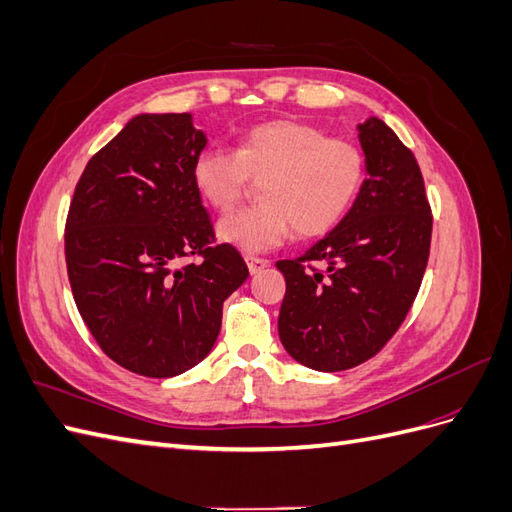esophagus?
Returning <instances> with one entry per match:
<instances>
[{
	"label": "esophagus",
	"instance_id": "obj_1",
	"mask_svg": "<svg viewBox=\"0 0 512 512\" xmlns=\"http://www.w3.org/2000/svg\"><path fill=\"white\" fill-rule=\"evenodd\" d=\"M245 262H247V269H250V273H260L265 267H269V260L267 258H258V256H245Z\"/></svg>",
	"mask_w": 512,
	"mask_h": 512
}]
</instances>
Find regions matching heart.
<instances>
[{
    "instance_id": "1",
    "label": "heart",
    "mask_w": 512,
    "mask_h": 512,
    "mask_svg": "<svg viewBox=\"0 0 512 512\" xmlns=\"http://www.w3.org/2000/svg\"><path fill=\"white\" fill-rule=\"evenodd\" d=\"M365 173L359 145L292 119L258 123L241 134L235 151L209 147L192 164L196 192L220 213L235 209L252 181L262 179V203L218 224V237L247 254L273 250L292 230L320 237L335 228L359 196Z\"/></svg>"
}]
</instances>
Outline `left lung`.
I'll return each mask as SVG.
<instances>
[{
  "label": "left lung",
  "mask_w": 512,
  "mask_h": 512,
  "mask_svg": "<svg viewBox=\"0 0 512 512\" xmlns=\"http://www.w3.org/2000/svg\"><path fill=\"white\" fill-rule=\"evenodd\" d=\"M367 173L352 209L294 260L286 277L280 339L316 371L369 361L397 333L421 288L433 215L414 153L384 121L359 126Z\"/></svg>",
  "instance_id": "left-lung-1"
}]
</instances>
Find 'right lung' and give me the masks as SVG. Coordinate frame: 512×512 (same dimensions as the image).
Wrapping results in <instances>:
<instances>
[{"instance_id": "right-lung-1", "label": "right lung", "mask_w": 512, "mask_h": 512, "mask_svg": "<svg viewBox=\"0 0 512 512\" xmlns=\"http://www.w3.org/2000/svg\"><path fill=\"white\" fill-rule=\"evenodd\" d=\"M205 145L188 113L138 115L87 162L70 200L74 303L108 359L138 376L170 378L203 361L224 299L250 275L235 247L215 243L194 188Z\"/></svg>"}]
</instances>
